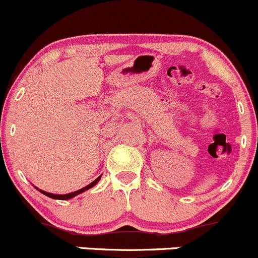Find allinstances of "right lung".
I'll return each instance as SVG.
<instances>
[{
	"mask_svg": "<svg viewBox=\"0 0 258 258\" xmlns=\"http://www.w3.org/2000/svg\"><path fill=\"white\" fill-rule=\"evenodd\" d=\"M100 177H101V176H99L98 178H96V180H94L92 183H89V184H88V186L83 187V188H81V189L76 190V192L69 193V195H53V193H48V192H44V190H42V189H38V190H39V192H41V193H43L44 196L49 197V198H53V199H60V201H68V199H71V198H74V197L78 196V195H81V193H83L84 190H87V189L92 188L93 186H95V184L99 182Z\"/></svg>",
	"mask_w": 258,
	"mask_h": 258,
	"instance_id": "1",
	"label": "right lung"
}]
</instances>
